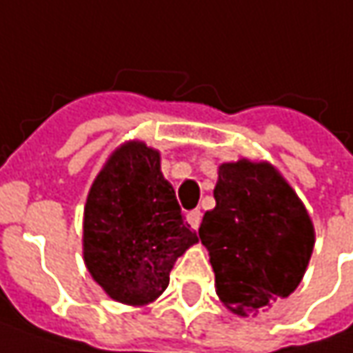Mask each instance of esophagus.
I'll use <instances>...</instances> for the list:
<instances>
[{"label": "esophagus", "mask_w": 353, "mask_h": 353, "mask_svg": "<svg viewBox=\"0 0 353 353\" xmlns=\"http://www.w3.org/2000/svg\"><path fill=\"white\" fill-rule=\"evenodd\" d=\"M186 220H188V224L192 230H198V225H200V220H202V212L198 210H190L186 214Z\"/></svg>", "instance_id": "34e87169"}]
</instances>
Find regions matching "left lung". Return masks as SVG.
Masks as SVG:
<instances>
[{
    "mask_svg": "<svg viewBox=\"0 0 353 353\" xmlns=\"http://www.w3.org/2000/svg\"><path fill=\"white\" fill-rule=\"evenodd\" d=\"M216 208L198 236L210 255L216 292L237 316L287 299L305 277L314 224L287 179L267 161L218 167Z\"/></svg>",
    "mask_w": 353,
    "mask_h": 353,
    "instance_id": "obj_1",
    "label": "left lung"
}]
</instances>
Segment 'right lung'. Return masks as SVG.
Returning <instances> with one entry per match:
<instances>
[{
  "label": "right lung",
  "mask_w": 353,
  "mask_h": 353,
  "mask_svg": "<svg viewBox=\"0 0 353 353\" xmlns=\"http://www.w3.org/2000/svg\"><path fill=\"white\" fill-rule=\"evenodd\" d=\"M82 253L92 279L117 303L145 306L169 287L170 269L198 236L184 222L161 153L133 139L112 151L90 186Z\"/></svg>",
  "instance_id": "1"
}]
</instances>
